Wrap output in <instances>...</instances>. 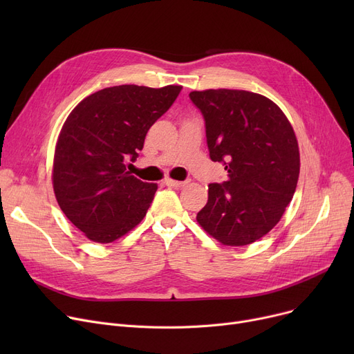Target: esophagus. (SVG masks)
<instances>
[{
	"label": "esophagus",
	"mask_w": 354,
	"mask_h": 354,
	"mask_svg": "<svg viewBox=\"0 0 354 354\" xmlns=\"http://www.w3.org/2000/svg\"><path fill=\"white\" fill-rule=\"evenodd\" d=\"M187 183H188L187 180H174V179H169V178L165 179L166 187H172V188H182Z\"/></svg>",
	"instance_id": "esophagus-1"
}]
</instances>
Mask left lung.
Wrapping results in <instances>:
<instances>
[{"mask_svg":"<svg viewBox=\"0 0 354 354\" xmlns=\"http://www.w3.org/2000/svg\"><path fill=\"white\" fill-rule=\"evenodd\" d=\"M205 120L209 156L228 179L208 185L198 224L221 244L243 247L268 234L291 202L300 174L294 130L270 99L245 90L191 91Z\"/></svg>","mask_w":354,"mask_h":354,"instance_id":"8db88e82","label":"left lung"}]
</instances>
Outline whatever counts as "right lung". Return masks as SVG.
<instances>
[{
    "label": "right lung",
    "mask_w": 354,
    "mask_h": 354,
    "mask_svg": "<svg viewBox=\"0 0 354 354\" xmlns=\"http://www.w3.org/2000/svg\"><path fill=\"white\" fill-rule=\"evenodd\" d=\"M182 86L135 84L93 93L63 124L53 163V188L64 215L88 239L111 243L146 215L156 183L130 175L151 126L165 115Z\"/></svg>",
    "instance_id": "1"
}]
</instances>
